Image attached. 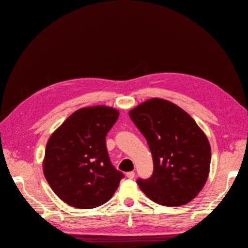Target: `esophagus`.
Segmentation results:
<instances>
[{
  "instance_id": "34e87169",
  "label": "esophagus",
  "mask_w": 248,
  "mask_h": 248,
  "mask_svg": "<svg viewBox=\"0 0 248 248\" xmlns=\"http://www.w3.org/2000/svg\"><path fill=\"white\" fill-rule=\"evenodd\" d=\"M134 176H135V172H134V171H129V172H127V178H128V179H133Z\"/></svg>"
}]
</instances>
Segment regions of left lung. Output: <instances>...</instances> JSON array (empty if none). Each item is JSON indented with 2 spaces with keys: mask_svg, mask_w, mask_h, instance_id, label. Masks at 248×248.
<instances>
[{
  "mask_svg": "<svg viewBox=\"0 0 248 248\" xmlns=\"http://www.w3.org/2000/svg\"><path fill=\"white\" fill-rule=\"evenodd\" d=\"M145 136L154 160V173L139 179L140 188L152 202L167 207L186 204L208 180L211 146L203 131L177 104L151 98L129 110Z\"/></svg>",
  "mask_w": 248,
  "mask_h": 248,
  "instance_id": "1",
  "label": "left lung"
}]
</instances>
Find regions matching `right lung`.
<instances>
[{
	"instance_id": "obj_1",
	"label": "right lung",
	"mask_w": 248,
	"mask_h": 248,
	"mask_svg": "<svg viewBox=\"0 0 248 248\" xmlns=\"http://www.w3.org/2000/svg\"><path fill=\"white\" fill-rule=\"evenodd\" d=\"M118 117V109L107 105L82 108L51 134L43 161L44 175L67 204L97 208L117 189L124 175L109 161L105 136Z\"/></svg>"
}]
</instances>
